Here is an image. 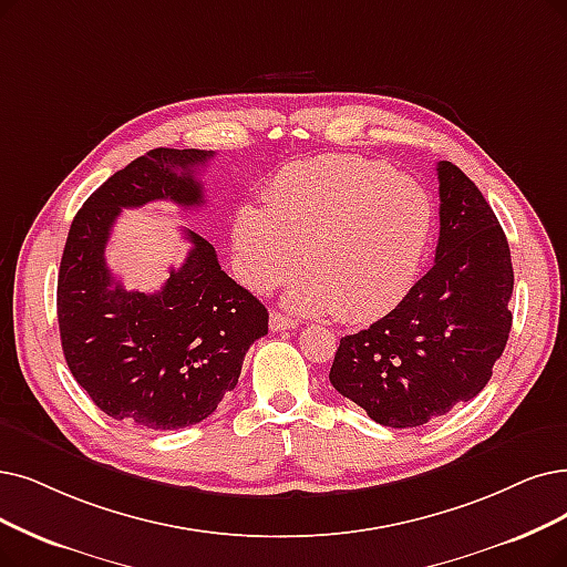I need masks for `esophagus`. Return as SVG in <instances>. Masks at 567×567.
Returning <instances> with one entry per match:
<instances>
[{
  "label": "esophagus",
  "instance_id": "esophagus-1",
  "mask_svg": "<svg viewBox=\"0 0 567 567\" xmlns=\"http://www.w3.org/2000/svg\"><path fill=\"white\" fill-rule=\"evenodd\" d=\"M296 326H298V321L290 319V316H286L281 311H271L269 313V330L279 332V330H290V328H296Z\"/></svg>",
  "mask_w": 567,
  "mask_h": 567
}]
</instances>
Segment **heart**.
Masks as SVG:
<instances>
[{
  "mask_svg": "<svg viewBox=\"0 0 567 567\" xmlns=\"http://www.w3.org/2000/svg\"><path fill=\"white\" fill-rule=\"evenodd\" d=\"M267 209L235 216L241 281L267 290L300 265L288 302L360 323L391 311L410 290L433 230V199L393 167L355 155H323L286 167L265 193Z\"/></svg>",
  "mask_w": 567,
  "mask_h": 567,
  "instance_id": "heart-1",
  "label": "heart"
}]
</instances>
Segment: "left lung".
Returning a JSON list of instances; mask_svg holds the SVG:
<instances>
[{"mask_svg":"<svg viewBox=\"0 0 567 567\" xmlns=\"http://www.w3.org/2000/svg\"><path fill=\"white\" fill-rule=\"evenodd\" d=\"M435 262L368 330L339 339L334 391L389 427H416L477 398L512 328L514 269L507 237L482 190L437 163Z\"/></svg>","mask_w":567,"mask_h":567,"instance_id":"left-lung-1","label":"left lung"}]
</instances>
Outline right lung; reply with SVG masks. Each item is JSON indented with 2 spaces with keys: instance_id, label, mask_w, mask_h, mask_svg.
<instances>
[{
  "instance_id": "add662e5",
  "label": "right lung",
  "mask_w": 567,
  "mask_h": 567,
  "mask_svg": "<svg viewBox=\"0 0 567 567\" xmlns=\"http://www.w3.org/2000/svg\"><path fill=\"white\" fill-rule=\"evenodd\" d=\"M214 151L153 148L109 176L72 220L58 275L64 360L104 414L148 430L205 421L241 374L244 355L267 334V309L218 265L193 230L188 258L157 292L125 290L104 248L121 209L167 199L205 205L199 167Z\"/></svg>"
}]
</instances>
